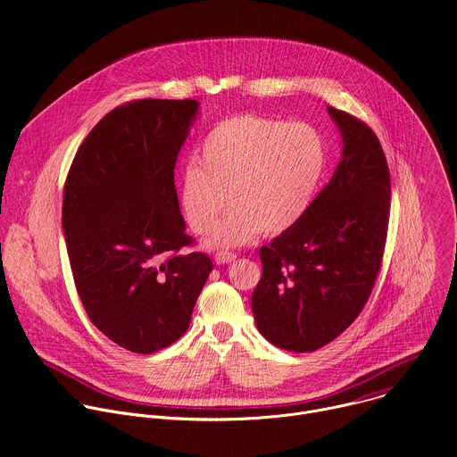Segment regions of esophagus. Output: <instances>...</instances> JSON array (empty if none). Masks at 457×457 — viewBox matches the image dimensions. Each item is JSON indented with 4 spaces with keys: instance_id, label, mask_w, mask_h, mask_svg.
<instances>
[{
    "instance_id": "1",
    "label": "esophagus",
    "mask_w": 457,
    "mask_h": 457,
    "mask_svg": "<svg viewBox=\"0 0 457 457\" xmlns=\"http://www.w3.org/2000/svg\"><path fill=\"white\" fill-rule=\"evenodd\" d=\"M235 258H237L235 253L219 251V253L215 254V262H217V264H231V262H235Z\"/></svg>"
}]
</instances>
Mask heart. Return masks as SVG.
<instances>
[{"label": "heart", "instance_id": "obj_1", "mask_svg": "<svg viewBox=\"0 0 457 457\" xmlns=\"http://www.w3.org/2000/svg\"><path fill=\"white\" fill-rule=\"evenodd\" d=\"M196 161L179 180V206L195 235L210 247L244 245L260 231L278 235L307 212L325 166V146L305 122L240 113L219 120L204 136Z\"/></svg>", "mask_w": 457, "mask_h": 457}]
</instances>
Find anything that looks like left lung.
Listing matches in <instances>:
<instances>
[{"label":"left lung","instance_id":"8db88e82","mask_svg":"<svg viewBox=\"0 0 457 457\" xmlns=\"http://www.w3.org/2000/svg\"><path fill=\"white\" fill-rule=\"evenodd\" d=\"M328 110L342 161L303 217L260 247L262 278L251 296L258 331L293 353L328 345L358 318L386 242L390 173L379 139L358 117Z\"/></svg>","mask_w":457,"mask_h":457}]
</instances>
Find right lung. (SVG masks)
<instances>
[{
    "mask_svg": "<svg viewBox=\"0 0 457 457\" xmlns=\"http://www.w3.org/2000/svg\"><path fill=\"white\" fill-rule=\"evenodd\" d=\"M199 103L139 99L108 112L81 143L62 191L78 295L113 344L152 354L177 342L213 262L193 238L175 162Z\"/></svg>",
    "mask_w": 457,
    "mask_h": 457,
    "instance_id": "1",
    "label": "right lung"
}]
</instances>
